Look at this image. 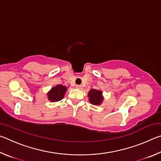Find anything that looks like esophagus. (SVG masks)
Here are the masks:
<instances>
[{
	"instance_id": "obj_1",
	"label": "esophagus",
	"mask_w": 161,
	"mask_h": 161,
	"mask_svg": "<svg viewBox=\"0 0 161 161\" xmlns=\"http://www.w3.org/2000/svg\"><path fill=\"white\" fill-rule=\"evenodd\" d=\"M76 88L79 89H82V86H81V85H76Z\"/></svg>"
}]
</instances>
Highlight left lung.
Returning a JSON list of instances; mask_svg holds the SVG:
<instances>
[{"label": "left lung", "mask_w": 161, "mask_h": 161, "mask_svg": "<svg viewBox=\"0 0 161 161\" xmlns=\"http://www.w3.org/2000/svg\"><path fill=\"white\" fill-rule=\"evenodd\" d=\"M89 100L91 103L94 105H100L102 103L103 97L102 96V92L97 89H91L88 94Z\"/></svg>", "instance_id": "obj_1"}]
</instances>
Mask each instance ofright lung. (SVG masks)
<instances>
[{
    "mask_svg": "<svg viewBox=\"0 0 161 161\" xmlns=\"http://www.w3.org/2000/svg\"><path fill=\"white\" fill-rule=\"evenodd\" d=\"M67 92V87L61 84H58L55 86L53 87L51 90L47 93L48 99L51 101L52 102H59L61 99H63L65 94V92Z\"/></svg>",
    "mask_w": 161,
    "mask_h": 161,
    "instance_id": "right-lung-1",
    "label": "right lung"
}]
</instances>
